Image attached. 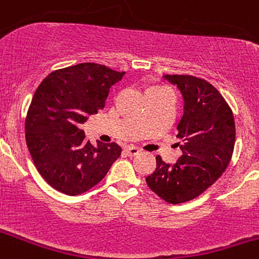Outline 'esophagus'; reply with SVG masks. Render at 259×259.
<instances>
[{
  "instance_id": "1",
  "label": "esophagus",
  "mask_w": 259,
  "mask_h": 259,
  "mask_svg": "<svg viewBox=\"0 0 259 259\" xmlns=\"http://www.w3.org/2000/svg\"><path fill=\"white\" fill-rule=\"evenodd\" d=\"M140 152H142V150H140L139 148L133 147V145H129V147L125 148V153H126L127 155H130V157H134V155H138Z\"/></svg>"
}]
</instances>
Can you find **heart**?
I'll use <instances>...</instances> for the list:
<instances>
[{"mask_svg": "<svg viewBox=\"0 0 259 259\" xmlns=\"http://www.w3.org/2000/svg\"><path fill=\"white\" fill-rule=\"evenodd\" d=\"M162 90H165V89H162V87H158V86H153V87H150L149 90H148V92H153V91H162Z\"/></svg>", "mask_w": 259, "mask_h": 259, "instance_id": "1", "label": "heart"}]
</instances>
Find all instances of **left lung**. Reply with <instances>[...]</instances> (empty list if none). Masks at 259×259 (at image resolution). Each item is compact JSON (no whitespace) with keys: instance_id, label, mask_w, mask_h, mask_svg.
<instances>
[{"instance_id":"8db88e82","label":"left lung","mask_w":259,"mask_h":259,"mask_svg":"<svg viewBox=\"0 0 259 259\" xmlns=\"http://www.w3.org/2000/svg\"><path fill=\"white\" fill-rule=\"evenodd\" d=\"M185 100L177 125L182 155L175 164L157 155V168L145 178L148 186L169 204L200 196L219 180L232 159L235 143L233 111L212 84L187 74H165Z\"/></svg>"}]
</instances>
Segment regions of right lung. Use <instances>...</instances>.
I'll use <instances>...</instances> for the list:
<instances>
[{"mask_svg":"<svg viewBox=\"0 0 259 259\" xmlns=\"http://www.w3.org/2000/svg\"><path fill=\"white\" fill-rule=\"evenodd\" d=\"M116 72L96 63H81L52 72L35 91L25 120V138L41 177L66 195H81L106 176L121 154L116 143L84 140L79 125L105 107Z\"/></svg>","mask_w":259,"mask_h":259,"instance_id":"add662e5","label":"right lung"}]
</instances>
